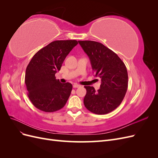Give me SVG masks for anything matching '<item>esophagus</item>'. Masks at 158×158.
Segmentation results:
<instances>
[{
	"mask_svg": "<svg viewBox=\"0 0 158 158\" xmlns=\"http://www.w3.org/2000/svg\"><path fill=\"white\" fill-rule=\"evenodd\" d=\"M80 87V85L79 84H73V88H79Z\"/></svg>",
	"mask_w": 158,
	"mask_h": 158,
	"instance_id": "1",
	"label": "esophagus"
}]
</instances>
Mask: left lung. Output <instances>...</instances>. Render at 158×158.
<instances>
[{
  "label": "left lung",
  "instance_id": "1",
  "mask_svg": "<svg viewBox=\"0 0 158 158\" xmlns=\"http://www.w3.org/2000/svg\"><path fill=\"white\" fill-rule=\"evenodd\" d=\"M89 56L95 76L101 78L100 88L84 86L86 94L84 99L85 107L89 111L104 114L119 106L128 88L127 67L118 56L101 43L94 41H78Z\"/></svg>",
  "mask_w": 158,
  "mask_h": 158
}]
</instances>
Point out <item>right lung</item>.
Instances as JSON below:
<instances>
[{"label": "right lung", "mask_w": 158, "mask_h": 158, "mask_svg": "<svg viewBox=\"0 0 158 158\" xmlns=\"http://www.w3.org/2000/svg\"><path fill=\"white\" fill-rule=\"evenodd\" d=\"M77 44L76 40L54 41L32 57L26 68L25 84L28 98L38 109L51 113L65 106L73 85L60 83L55 75L60 70L66 56Z\"/></svg>", "instance_id": "right-lung-1"}]
</instances>
